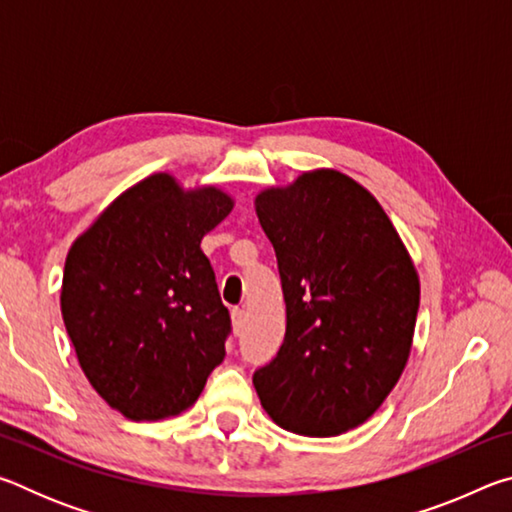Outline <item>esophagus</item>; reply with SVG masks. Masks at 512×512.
I'll use <instances>...</instances> for the list:
<instances>
[{
	"mask_svg": "<svg viewBox=\"0 0 512 512\" xmlns=\"http://www.w3.org/2000/svg\"><path fill=\"white\" fill-rule=\"evenodd\" d=\"M230 316H232V329H235V332L239 334L241 327H244V309L235 307L230 311Z\"/></svg>",
	"mask_w": 512,
	"mask_h": 512,
	"instance_id": "esophagus-1",
	"label": "esophagus"
}]
</instances>
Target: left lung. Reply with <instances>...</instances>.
Here are the masks:
<instances>
[{
  "mask_svg": "<svg viewBox=\"0 0 512 512\" xmlns=\"http://www.w3.org/2000/svg\"><path fill=\"white\" fill-rule=\"evenodd\" d=\"M255 212L271 239L287 302L277 357L253 375L282 429L341 436L375 413L402 377L420 277L384 207L336 169L266 187Z\"/></svg>",
  "mask_w": 512,
  "mask_h": 512,
  "instance_id": "obj_1",
  "label": "left lung"
}]
</instances>
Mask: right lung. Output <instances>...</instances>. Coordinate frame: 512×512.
<instances>
[{
    "label": "right lung",
    "instance_id": "obj_1",
    "mask_svg": "<svg viewBox=\"0 0 512 512\" xmlns=\"http://www.w3.org/2000/svg\"><path fill=\"white\" fill-rule=\"evenodd\" d=\"M235 207L214 185L153 173L69 248L60 311L85 377L135 422L180 415L225 357L230 314L201 241Z\"/></svg>",
    "mask_w": 512,
    "mask_h": 512
}]
</instances>
